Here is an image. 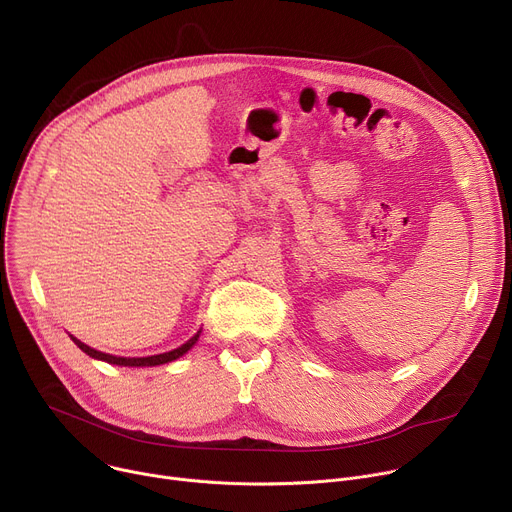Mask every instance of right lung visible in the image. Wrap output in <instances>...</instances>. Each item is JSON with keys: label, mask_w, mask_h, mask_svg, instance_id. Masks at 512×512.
Masks as SVG:
<instances>
[{"label": "right lung", "mask_w": 512, "mask_h": 512, "mask_svg": "<svg viewBox=\"0 0 512 512\" xmlns=\"http://www.w3.org/2000/svg\"><path fill=\"white\" fill-rule=\"evenodd\" d=\"M198 337H200V331L190 339V341H185L181 347H177V349H173V351H167V353H159V355H149V357H116V355H110V353H102V351H96V349H91L89 345H85V343H81L79 339H75V337H71L73 339V343L83 351V353H87L89 357H96V359H102V361H108V363H114V365H128V367H145V365H161V363H167V361H173V359H177V357H181L183 353H188L194 345H196V341H198Z\"/></svg>", "instance_id": "obj_1"}]
</instances>
